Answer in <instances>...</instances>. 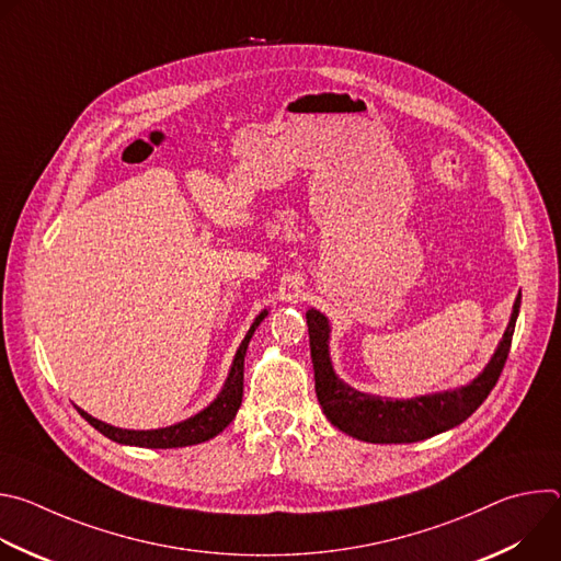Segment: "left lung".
I'll use <instances>...</instances> for the list:
<instances>
[{
    "label": "left lung",
    "instance_id": "8db88e82",
    "mask_svg": "<svg viewBox=\"0 0 561 561\" xmlns=\"http://www.w3.org/2000/svg\"><path fill=\"white\" fill-rule=\"evenodd\" d=\"M519 304L522 293H517L515 297L508 327L482 373L463 386L417 394L409 399L379 397L348 386L333 368L329 346V317L314 308H308L306 322L310 337L317 402L335 428L370 444H413L450 431L482 407V402L497 383L511 351Z\"/></svg>",
    "mask_w": 561,
    "mask_h": 561
}]
</instances>
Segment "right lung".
Here are the masks:
<instances>
[{"label": "right lung", "mask_w": 561, "mask_h": 561, "mask_svg": "<svg viewBox=\"0 0 561 561\" xmlns=\"http://www.w3.org/2000/svg\"><path fill=\"white\" fill-rule=\"evenodd\" d=\"M268 314V308H264L255 322L251 324L247 337L239 344L228 377L219 390V394L213 399V402L202 409L199 413L191 415L188 420H182L178 424L164 426V428H150V431H130V428H117L111 426L93 415H89L87 411L77 409L79 415H82L93 428H98L104 437L124 444V446H139V448H182V446H193V444H202L213 439L215 435H219L237 415L239 407H242V394H244V357H247V348L249 342L255 333V329L264 322V317Z\"/></svg>", "instance_id": "1"}]
</instances>
